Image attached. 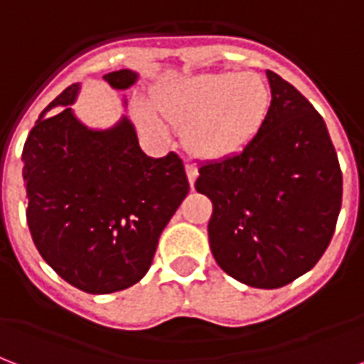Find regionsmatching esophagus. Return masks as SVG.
<instances>
[{"label": "esophagus", "instance_id": "esophagus-1", "mask_svg": "<svg viewBox=\"0 0 364 364\" xmlns=\"http://www.w3.org/2000/svg\"><path fill=\"white\" fill-rule=\"evenodd\" d=\"M186 174H188V180H190V184H193L197 178V168L193 163L186 161Z\"/></svg>", "mask_w": 364, "mask_h": 364}]
</instances>
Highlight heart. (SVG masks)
Wrapping results in <instances>:
<instances>
[{
	"mask_svg": "<svg viewBox=\"0 0 364 364\" xmlns=\"http://www.w3.org/2000/svg\"><path fill=\"white\" fill-rule=\"evenodd\" d=\"M156 106L167 119L186 125L184 138L191 151L220 159L255 140L269 109V91L258 75L214 72L163 89ZM136 114L148 131L161 134L163 127L150 106L138 102Z\"/></svg>",
	"mask_w": 364,
	"mask_h": 364,
	"instance_id": "b5f03b06",
	"label": "heart"
}]
</instances>
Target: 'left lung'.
<instances>
[{"mask_svg":"<svg viewBox=\"0 0 364 364\" xmlns=\"http://www.w3.org/2000/svg\"><path fill=\"white\" fill-rule=\"evenodd\" d=\"M272 104L243 150L203 163L196 190L213 201L208 243L239 283L279 289L309 272L331 243L342 171L323 117L267 70Z\"/></svg>","mask_w":364,"mask_h":364,"instance_id":"obj_1","label":"left lung"}]
</instances>
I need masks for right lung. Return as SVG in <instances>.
I'll use <instances>...</instances> for the list:
<instances>
[{"mask_svg":"<svg viewBox=\"0 0 364 364\" xmlns=\"http://www.w3.org/2000/svg\"><path fill=\"white\" fill-rule=\"evenodd\" d=\"M112 89L136 83L132 70L102 77ZM74 83L41 112L22 150L26 220L39 255L66 283L89 294L129 289L148 273L159 235L190 191L174 151L148 157L123 115L109 129L75 117ZM60 107L58 114L45 116Z\"/></svg>","mask_w":364,"mask_h":364,"instance_id":"1","label":"right lung"}]
</instances>
